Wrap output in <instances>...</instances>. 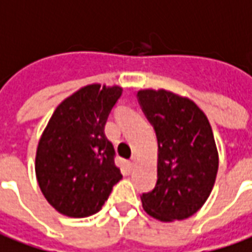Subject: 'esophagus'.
Returning a JSON list of instances; mask_svg holds the SVG:
<instances>
[{"label": "esophagus", "mask_w": 252, "mask_h": 252, "mask_svg": "<svg viewBox=\"0 0 252 252\" xmlns=\"http://www.w3.org/2000/svg\"><path fill=\"white\" fill-rule=\"evenodd\" d=\"M133 165H135V157H132L131 161H128V163H126V168H128V170H132Z\"/></svg>", "instance_id": "obj_1"}]
</instances>
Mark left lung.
Wrapping results in <instances>:
<instances>
[{
  "label": "left lung",
  "mask_w": 252,
  "mask_h": 252,
  "mask_svg": "<svg viewBox=\"0 0 252 252\" xmlns=\"http://www.w3.org/2000/svg\"><path fill=\"white\" fill-rule=\"evenodd\" d=\"M138 102L158 140L156 187L142 193L143 209L159 221L191 217L212 192L218 153L206 114L166 90H140Z\"/></svg>",
  "instance_id": "1"
}]
</instances>
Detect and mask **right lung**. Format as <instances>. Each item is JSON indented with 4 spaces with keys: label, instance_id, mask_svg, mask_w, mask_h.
<instances>
[{
    "label": "right lung",
    "instance_id": "1",
    "mask_svg": "<svg viewBox=\"0 0 252 252\" xmlns=\"http://www.w3.org/2000/svg\"><path fill=\"white\" fill-rule=\"evenodd\" d=\"M121 87L90 84L60 103L40 136L35 172L40 191L64 216L95 214L123 179L105 124Z\"/></svg>",
    "mask_w": 252,
    "mask_h": 252
}]
</instances>
